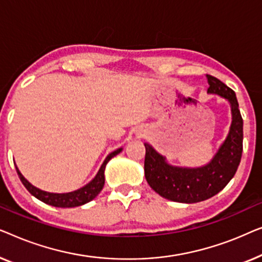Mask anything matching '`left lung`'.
<instances>
[{
	"label": "left lung",
	"instance_id": "left-lung-1",
	"mask_svg": "<svg viewBox=\"0 0 262 262\" xmlns=\"http://www.w3.org/2000/svg\"><path fill=\"white\" fill-rule=\"evenodd\" d=\"M208 93L228 99L233 121L226 141L205 166L187 168L166 163L152 146L145 143V177L149 186L161 197L179 203H197L223 190L235 176L242 157L243 120L234 90L216 77L206 75Z\"/></svg>",
	"mask_w": 262,
	"mask_h": 262
}]
</instances>
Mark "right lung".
I'll return each mask as SVG.
<instances>
[{
  "mask_svg": "<svg viewBox=\"0 0 262 262\" xmlns=\"http://www.w3.org/2000/svg\"><path fill=\"white\" fill-rule=\"evenodd\" d=\"M122 148H119L116 150H114L113 153H110L108 157L105 158L104 163L102 164L101 168L97 172L95 178L91 180L89 184H86L85 186L80 187L79 190L72 191V192H68V193H51V192H46V191H42L38 189V187L33 186L31 183L28 182L27 179L25 178L24 176L21 174V172L19 171V168L16 167V172L19 174V178L24 184L26 189L29 191V193L33 194L35 198H38L39 201L43 202V203L56 206V208H75V206H79L88 203V202L93 201L94 198L97 196V194L101 192L103 186H104V169L108 161L117 156Z\"/></svg>",
  "mask_w": 262,
  "mask_h": 262,
  "instance_id": "1",
  "label": "right lung"
}]
</instances>
